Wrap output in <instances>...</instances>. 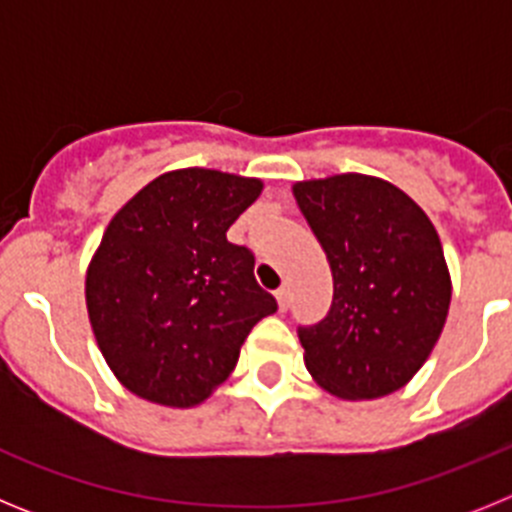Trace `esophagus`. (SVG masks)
<instances>
[{
  "label": "esophagus",
  "mask_w": 512,
  "mask_h": 512,
  "mask_svg": "<svg viewBox=\"0 0 512 512\" xmlns=\"http://www.w3.org/2000/svg\"><path fill=\"white\" fill-rule=\"evenodd\" d=\"M274 297H277V305H279V310H287L289 307V289L287 287H279L277 292H274Z\"/></svg>",
  "instance_id": "obj_1"
}]
</instances>
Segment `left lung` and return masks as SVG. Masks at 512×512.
<instances>
[{"label": "left lung", "mask_w": 512, "mask_h": 512, "mask_svg": "<svg viewBox=\"0 0 512 512\" xmlns=\"http://www.w3.org/2000/svg\"><path fill=\"white\" fill-rule=\"evenodd\" d=\"M333 271V302L300 325L307 372L343 400L400 390L431 356L451 302L438 233L395 184L338 174L295 184Z\"/></svg>", "instance_id": "8db88e82"}]
</instances>
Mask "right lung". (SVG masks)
<instances>
[{"instance_id": "1", "label": "right lung", "mask_w": 512, "mask_h": 512, "mask_svg": "<svg viewBox=\"0 0 512 512\" xmlns=\"http://www.w3.org/2000/svg\"><path fill=\"white\" fill-rule=\"evenodd\" d=\"M259 179L179 169L140 189L110 220L87 271V310L115 377L143 400L192 408L210 397L277 300L228 228Z\"/></svg>"}]
</instances>
